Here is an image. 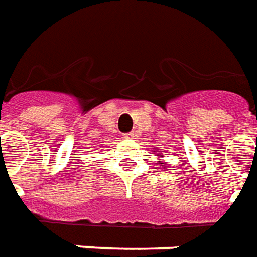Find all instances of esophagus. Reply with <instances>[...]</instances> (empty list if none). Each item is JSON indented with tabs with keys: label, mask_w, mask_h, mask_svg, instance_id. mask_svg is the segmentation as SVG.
Here are the masks:
<instances>
[{
	"label": "esophagus",
	"mask_w": 257,
	"mask_h": 257,
	"mask_svg": "<svg viewBox=\"0 0 257 257\" xmlns=\"http://www.w3.org/2000/svg\"><path fill=\"white\" fill-rule=\"evenodd\" d=\"M134 132H130V133H125L124 134V139H134Z\"/></svg>",
	"instance_id": "34e87169"
}]
</instances>
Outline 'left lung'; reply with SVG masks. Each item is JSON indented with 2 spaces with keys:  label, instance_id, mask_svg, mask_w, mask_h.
I'll list each match as a JSON object with an SVG mask.
<instances>
[{
  "label": "left lung",
  "instance_id": "1",
  "mask_svg": "<svg viewBox=\"0 0 257 257\" xmlns=\"http://www.w3.org/2000/svg\"><path fill=\"white\" fill-rule=\"evenodd\" d=\"M154 152H157V151H154ZM159 154H161V152H158V155H159ZM158 162H161V161H158ZM164 166H165V165H164Z\"/></svg>",
  "mask_w": 257,
  "mask_h": 257
}]
</instances>
